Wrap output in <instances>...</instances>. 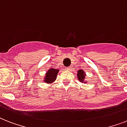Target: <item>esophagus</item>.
Listing matches in <instances>:
<instances>
[{
	"instance_id": "obj_1",
	"label": "esophagus",
	"mask_w": 127,
	"mask_h": 127,
	"mask_svg": "<svg viewBox=\"0 0 127 127\" xmlns=\"http://www.w3.org/2000/svg\"><path fill=\"white\" fill-rule=\"evenodd\" d=\"M71 69H72L71 66H68V67H66V70H68V71L71 70Z\"/></svg>"
}]
</instances>
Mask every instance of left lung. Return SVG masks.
Masks as SVG:
<instances>
[{"mask_svg":"<svg viewBox=\"0 0 127 127\" xmlns=\"http://www.w3.org/2000/svg\"><path fill=\"white\" fill-rule=\"evenodd\" d=\"M77 77L78 80H80V82H84L86 83L87 82H85V78H86V74L83 70H78L77 72Z\"/></svg>","mask_w":127,"mask_h":127,"instance_id":"obj_1","label":"left lung"}]
</instances>
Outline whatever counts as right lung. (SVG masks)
<instances>
[{
	"instance_id": "right-lung-1",
	"label": "right lung",
	"mask_w": 127,
	"mask_h": 127,
	"mask_svg": "<svg viewBox=\"0 0 127 127\" xmlns=\"http://www.w3.org/2000/svg\"><path fill=\"white\" fill-rule=\"evenodd\" d=\"M59 71V70L55 68H51L49 70L46 72L45 76L44 77V82L47 84L53 83L57 78V76Z\"/></svg>"
}]
</instances>
